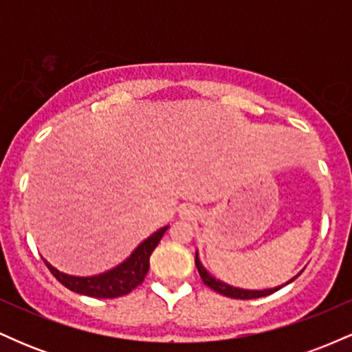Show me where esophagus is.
Instances as JSON below:
<instances>
[{"mask_svg":"<svg viewBox=\"0 0 352 352\" xmlns=\"http://www.w3.org/2000/svg\"><path fill=\"white\" fill-rule=\"evenodd\" d=\"M182 215L190 217V215H192V212H190V210H184V212H182Z\"/></svg>","mask_w":352,"mask_h":352,"instance_id":"34e87169","label":"esophagus"}]
</instances>
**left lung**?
<instances>
[{"instance_id": "obj_1", "label": "left lung", "mask_w": 352, "mask_h": 352, "mask_svg": "<svg viewBox=\"0 0 352 352\" xmlns=\"http://www.w3.org/2000/svg\"><path fill=\"white\" fill-rule=\"evenodd\" d=\"M195 265H197V270H199L200 273V278L201 281H204V285H207L208 288H212L213 292L223 294V296L227 298H235V300H253V298H261V296H268V294H272L274 292H278V289L281 288H272V289H263V292H253V289H240V288H233V286L230 285H225V283L215 280L213 276H210V273L207 270L204 268L199 260V253H195ZM294 280V278H293ZM293 280H289L288 283H292ZM286 283V285H288Z\"/></svg>"}]
</instances>
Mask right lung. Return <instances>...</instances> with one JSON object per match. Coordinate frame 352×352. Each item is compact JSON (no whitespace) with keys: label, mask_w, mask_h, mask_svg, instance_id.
I'll list each match as a JSON object with an SVG mask.
<instances>
[{"label":"right lung","mask_w":352,"mask_h":352,"mask_svg":"<svg viewBox=\"0 0 352 352\" xmlns=\"http://www.w3.org/2000/svg\"><path fill=\"white\" fill-rule=\"evenodd\" d=\"M168 227L160 228L159 232H155L151 235L144 243H140L134 250V253L124 261L122 265H119L117 268L111 270V272L98 274V276H87V278H79V276H69V274H64L58 272L56 268L44 261L52 276L58 280L60 285L66 286L71 292H76L79 294H86L91 298H119L124 294H129L132 289H135L137 286L142 285L145 280V274L148 272V258L155 246L159 245L160 238L164 236V233L167 232Z\"/></svg>","instance_id":"right-lung-1"}]
</instances>
